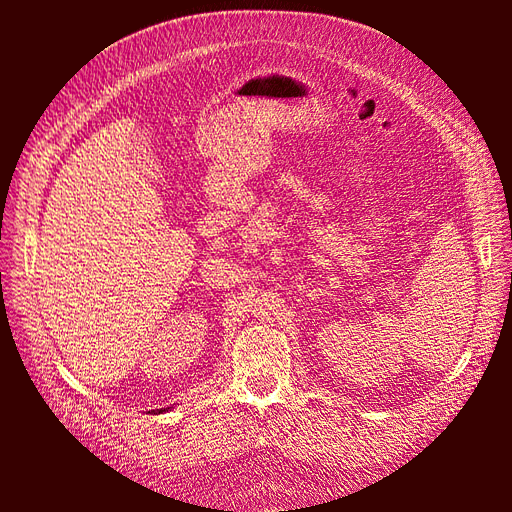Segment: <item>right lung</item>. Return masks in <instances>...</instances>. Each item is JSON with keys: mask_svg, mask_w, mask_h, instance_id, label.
Masks as SVG:
<instances>
[{"mask_svg": "<svg viewBox=\"0 0 512 512\" xmlns=\"http://www.w3.org/2000/svg\"><path fill=\"white\" fill-rule=\"evenodd\" d=\"M158 412H168V408H164V410H158Z\"/></svg>", "mask_w": 512, "mask_h": 512, "instance_id": "obj_1", "label": "right lung"}]
</instances>
